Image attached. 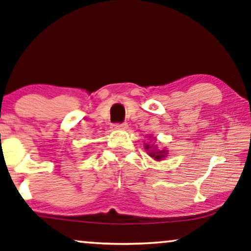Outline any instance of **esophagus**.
I'll return each mask as SVG.
<instances>
[{"label": "esophagus", "instance_id": "34e87169", "mask_svg": "<svg viewBox=\"0 0 251 251\" xmlns=\"http://www.w3.org/2000/svg\"><path fill=\"white\" fill-rule=\"evenodd\" d=\"M114 127L116 129H121V130H125L127 128V124L126 123H123V124H115Z\"/></svg>", "mask_w": 251, "mask_h": 251}]
</instances>
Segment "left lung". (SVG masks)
<instances>
[{"instance_id":"1","label":"left lung","mask_w":251,"mask_h":251,"mask_svg":"<svg viewBox=\"0 0 251 251\" xmlns=\"http://www.w3.org/2000/svg\"><path fill=\"white\" fill-rule=\"evenodd\" d=\"M144 148L148 151L149 155L154 160H156V161H159V160H162L164 156L167 155L166 150H161V151H160V150L156 149V147H153V145H150V144H145Z\"/></svg>"}]
</instances>
